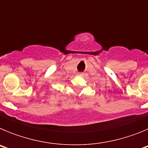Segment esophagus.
Here are the masks:
<instances>
[{
	"label": "esophagus",
	"mask_w": 148,
	"mask_h": 148,
	"mask_svg": "<svg viewBox=\"0 0 148 148\" xmlns=\"http://www.w3.org/2000/svg\"><path fill=\"white\" fill-rule=\"evenodd\" d=\"M78 75H80V76H83L84 73H78Z\"/></svg>",
	"instance_id": "esophagus-1"
}]
</instances>
